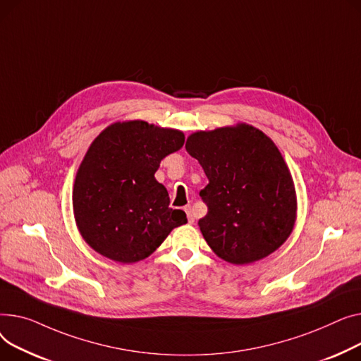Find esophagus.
I'll return each mask as SVG.
<instances>
[{
    "label": "esophagus",
    "mask_w": 361,
    "mask_h": 361,
    "mask_svg": "<svg viewBox=\"0 0 361 361\" xmlns=\"http://www.w3.org/2000/svg\"><path fill=\"white\" fill-rule=\"evenodd\" d=\"M185 211H186V216H188V221L192 224L194 221H195V219H194V214H192V208H190V205H186L185 207Z\"/></svg>",
    "instance_id": "obj_1"
}]
</instances>
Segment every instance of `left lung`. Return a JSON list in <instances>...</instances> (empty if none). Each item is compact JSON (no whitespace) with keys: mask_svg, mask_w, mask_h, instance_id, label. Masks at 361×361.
<instances>
[{"mask_svg":"<svg viewBox=\"0 0 361 361\" xmlns=\"http://www.w3.org/2000/svg\"><path fill=\"white\" fill-rule=\"evenodd\" d=\"M186 152L208 178L200 197L208 213L200 230L216 255L246 265L277 250L291 235L298 200L280 150L247 123L190 134Z\"/></svg>","mask_w":361,"mask_h":361,"instance_id":"obj_1","label":"left lung"}]
</instances>
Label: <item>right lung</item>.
Masks as SVG:
<instances>
[{"mask_svg":"<svg viewBox=\"0 0 361 361\" xmlns=\"http://www.w3.org/2000/svg\"><path fill=\"white\" fill-rule=\"evenodd\" d=\"M185 142L182 131L145 121L115 122L89 147L74 182L73 208L82 239L100 255L121 264L150 257L175 227L182 209L154 173L160 161Z\"/></svg>","mask_w":361,"mask_h":361,"instance_id":"1","label":"right lung"}]
</instances>
